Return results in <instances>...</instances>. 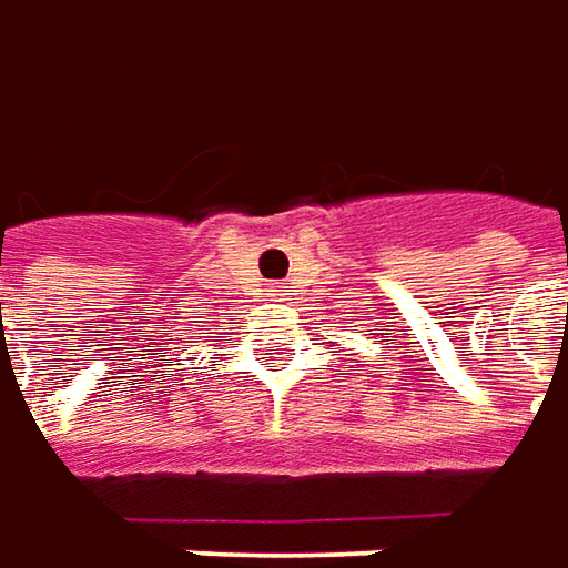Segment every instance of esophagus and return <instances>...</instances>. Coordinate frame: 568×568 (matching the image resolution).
<instances>
[{
    "label": "esophagus",
    "instance_id": "esophagus-1",
    "mask_svg": "<svg viewBox=\"0 0 568 568\" xmlns=\"http://www.w3.org/2000/svg\"><path fill=\"white\" fill-rule=\"evenodd\" d=\"M270 292H273V295H276V292H283V288H270Z\"/></svg>",
    "mask_w": 568,
    "mask_h": 568
}]
</instances>
